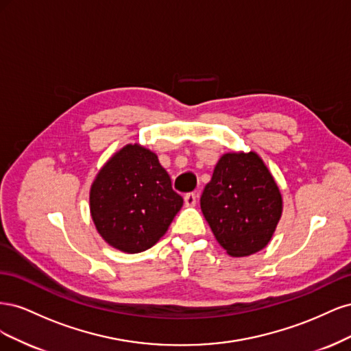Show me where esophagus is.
Returning <instances> with one entry per match:
<instances>
[{"mask_svg":"<svg viewBox=\"0 0 351 351\" xmlns=\"http://www.w3.org/2000/svg\"><path fill=\"white\" fill-rule=\"evenodd\" d=\"M196 200H197V196L193 192L184 195V204H186V206H195L196 205Z\"/></svg>","mask_w":351,"mask_h":351,"instance_id":"34e87169","label":"esophagus"}]
</instances>
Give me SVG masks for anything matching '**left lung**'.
Returning <instances> with one entry per match:
<instances>
[{
    "label": "left lung",
    "instance_id": "1",
    "mask_svg": "<svg viewBox=\"0 0 351 351\" xmlns=\"http://www.w3.org/2000/svg\"><path fill=\"white\" fill-rule=\"evenodd\" d=\"M215 239L231 256H249L269 243L282 199L275 180L254 154H226L200 197Z\"/></svg>",
    "mask_w": 351,
    "mask_h": 351
}]
</instances>
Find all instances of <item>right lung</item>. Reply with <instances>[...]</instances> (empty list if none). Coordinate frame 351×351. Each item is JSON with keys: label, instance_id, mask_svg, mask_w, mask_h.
Wrapping results in <instances>:
<instances>
[{"label": "right lung", "instance_id": "obj_1", "mask_svg": "<svg viewBox=\"0 0 351 351\" xmlns=\"http://www.w3.org/2000/svg\"><path fill=\"white\" fill-rule=\"evenodd\" d=\"M183 206L158 156L127 145L104 165L90 189V214L102 239L125 253L151 249Z\"/></svg>", "mask_w": 351, "mask_h": 351}]
</instances>
